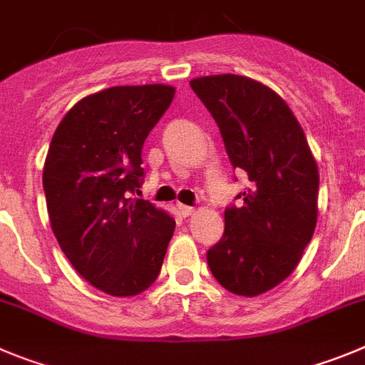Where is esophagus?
Returning a JSON list of instances; mask_svg holds the SVG:
<instances>
[{
    "mask_svg": "<svg viewBox=\"0 0 365 365\" xmlns=\"http://www.w3.org/2000/svg\"><path fill=\"white\" fill-rule=\"evenodd\" d=\"M179 212L182 217H190L195 213V208H192V206H186V205H179Z\"/></svg>",
    "mask_w": 365,
    "mask_h": 365,
    "instance_id": "1",
    "label": "esophagus"
}]
</instances>
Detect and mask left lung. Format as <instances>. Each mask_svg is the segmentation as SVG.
<instances>
[{
	"label": "left lung",
	"instance_id": "left-lung-1",
	"mask_svg": "<svg viewBox=\"0 0 365 365\" xmlns=\"http://www.w3.org/2000/svg\"><path fill=\"white\" fill-rule=\"evenodd\" d=\"M219 125L233 168L252 186L240 208L224 212V235L208 250L217 282L257 297L292 275L319 217V166L292 108L275 90L246 76L190 81Z\"/></svg>",
	"mask_w": 365,
	"mask_h": 365
}]
</instances>
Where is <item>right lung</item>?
I'll return each instance as SVG.
<instances>
[{
	"label": "right lung",
	"mask_w": 365,
	"mask_h": 365,
	"mask_svg": "<svg viewBox=\"0 0 365 365\" xmlns=\"http://www.w3.org/2000/svg\"><path fill=\"white\" fill-rule=\"evenodd\" d=\"M173 96L159 83L90 93L66 112L46 153L53 235L76 272L112 297L139 295L155 282L175 230L168 212L130 199L145 175V139Z\"/></svg>",
	"instance_id": "add662e5"
}]
</instances>
